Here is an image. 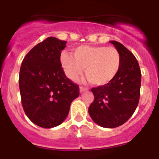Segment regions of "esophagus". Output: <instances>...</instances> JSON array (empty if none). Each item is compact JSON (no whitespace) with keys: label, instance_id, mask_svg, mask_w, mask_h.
<instances>
[{"label":"esophagus","instance_id":"esophagus-1","mask_svg":"<svg viewBox=\"0 0 159 159\" xmlns=\"http://www.w3.org/2000/svg\"><path fill=\"white\" fill-rule=\"evenodd\" d=\"M88 88H85V87H83V86H81V87H80V92H86V91H88Z\"/></svg>","mask_w":159,"mask_h":159}]
</instances>
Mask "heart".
<instances>
[{"label": "heart", "instance_id": "heart-1", "mask_svg": "<svg viewBox=\"0 0 159 159\" xmlns=\"http://www.w3.org/2000/svg\"><path fill=\"white\" fill-rule=\"evenodd\" d=\"M60 62L67 77L76 80L85 69L89 83L102 86L115 79L121 67V56L116 48L82 45L75 48L73 55L64 52Z\"/></svg>", "mask_w": 159, "mask_h": 159}]
</instances>
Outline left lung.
<instances>
[{
	"instance_id": "1",
	"label": "left lung",
	"mask_w": 159,
	"mask_h": 159,
	"mask_svg": "<svg viewBox=\"0 0 159 159\" xmlns=\"http://www.w3.org/2000/svg\"><path fill=\"white\" fill-rule=\"evenodd\" d=\"M121 56L118 75L106 85L93 88L94 101L88 112L100 127L115 128L125 123L136 110L140 97L141 71L135 57L116 40L110 41Z\"/></svg>"
}]
</instances>
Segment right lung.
I'll return each instance as SVG.
<instances>
[{
  "label": "right lung",
  "instance_id": "obj_1",
  "mask_svg": "<svg viewBox=\"0 0 159 159\" xmlns=\"http://www.w3.org/2000/svg\"><path fill=\"white\" fill-rule=\"evenodd\" d=\"M65 40L48 37L32 48L22 61L19 75L21 103L33 123L52 128L64 121L79 86L64 74L60 62Z\"/></svg>",
  "mask_w": 159,
  "mask_h": 159
}]
</instances>
